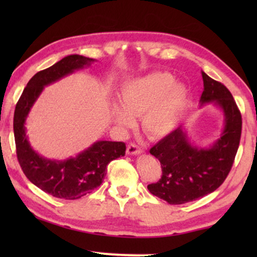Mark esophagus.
<instances>
[{
  "instance_id": "obj_1",
  "label": "esophagus",
  "mask_w": 257,
  "mask_h": 257,
  "mask_svg": "<svg viewBox=\"0 0 257 257\" xmlns=\"http://www.w3.org/2000/svg\"><path fill=\"white\" fill-rule=\"evenodd\" d=\"M126 152H127V154H139L143 152V150L139 146H137L136 144H128Z\"/></svg>"
}]
</instances>
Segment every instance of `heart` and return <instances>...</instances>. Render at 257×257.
<instances>
[{
	"instance_id": "b5f03b06",
	"label": "heart",
	"mask_w": 257,
	"mask_h": 257,
	"mask_svg": "<svg viewBox=\"0 0 257 257\" xmlns=\"http://www.w3.org/2000/svg\"><path fill=\"white\" fill-rule=\"evenodd\" d=\"M118 99L122 106L113 105L111 112L119 126L131 127L135 117L142 115L144 132L159 139L178 127L187 106L188 92L175 83L170 72L156 71L122 84Z\"/></svg>"
}]
</instances>
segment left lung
I'll list each match as a JSON object with an SVG mask.
<instances>
[{"instance_id": "obj_1", "label": "left lung", "mask_w": 257, "mask_h": 257, "mask_svg": "<svg viewBox=\"0 0 257 257\" xmlns=\"http://www.w3.org/2000/svg\"><path fill=\"white\" fill-rule=\"evenodd\" d=\"M201 73L203 92L200 103L214 101L223 111L224 127L220 138L208 149L192 146L180 126L150 150L160 161L163 175L147 188L170 205L194 201L219 188L229 174L240 145L242 117L230 91Z\"/></svg>"}]
</instances>
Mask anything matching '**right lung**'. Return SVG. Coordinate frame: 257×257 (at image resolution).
Listing matches in <instances>:
<instances>
[{
  "label": "right lung",
  "mask_w": 257,
  "mask_h": 257,
  "mask_svg": "<svg viewBox=\"0 0 257 257\" xmlns=\"http://www.w3.org/2000/svg\"><path fill=\"white\" fill-rule=\"evenodd\" d=\"M92 62V58L70 55L50 68L37 72L24 87L15 107L14 136L20 166L35 186L55 198L76 200L89 194L101 185L106 175L107 165L125 156V143L100 140L77 157L64 161L50 160L35 152L28 142L24 122L44 86L75 70L89 66Z\"/></svg>",
  "instance_id": "obj_1"
}]
</instances>
